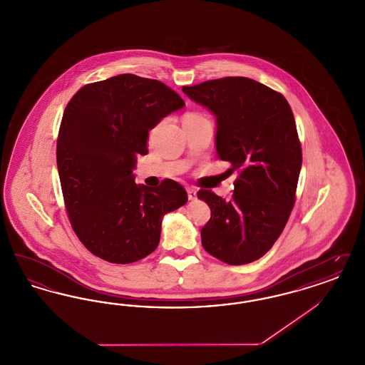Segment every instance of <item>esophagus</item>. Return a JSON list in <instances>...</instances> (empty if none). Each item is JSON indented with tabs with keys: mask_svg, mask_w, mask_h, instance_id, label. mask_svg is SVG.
I'll return each mask as SVG.
<instances>
[{
	"mask_svg": "<svg viewBox=\"0 0 365 365\" xmlns=\"http://www.w3.org/2000/svg\"><path fill=\"white\" fill-rule=\"evenodd\" d=\"M187 197H189V200H195L197 198V190L194 187H187Z\"/></svg>",
	"mask_w": 365,
	"mask_h": 365,
	"instance_id": "34e87169",
	"label": "esophagus"
}]
</instances>
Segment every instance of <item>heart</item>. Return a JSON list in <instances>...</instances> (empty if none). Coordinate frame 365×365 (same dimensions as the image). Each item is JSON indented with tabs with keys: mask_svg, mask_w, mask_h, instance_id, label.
Returning <instances> with one entry per match:
<instances>
[{
	"mask_svg": "<svg viewBox=\"0 0 365 365\" xmlns=\"http://www.w3.org/2000/svg\"><path fill=\"white\" fill-rule=\"evenodd\" d=\"M198 120H205V118L200 113H195V112L186 113L185 118H183V123L198 122Z\"/></svg>",
	"mask_w": 365,
	"mask_h": 365,
	"instance_id": "obj_1",
	"label": "heart"
}]
</instances>
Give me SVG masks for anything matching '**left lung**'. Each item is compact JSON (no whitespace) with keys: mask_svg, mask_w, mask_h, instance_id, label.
Listing matches in <instances>:
<instances>
[{"mask_svg":"<svg viewBox=\"0 0 365 365\" xmlns=\"http://www.w3.org/2000/svg\"><path fill=\"white\" fill-rule=\"evenodd\" d=\"M182 90L216 116L217 157L240 173L230 201L197 192L210 208L202 246L230 265L257 260L277 242L295 202L302 152L292 108L278 91L243 76Z\"/></svg>","mask_w":365,"mask_h":365,"instance_id":"8db88e82","label":"left lung"}]
</instances>
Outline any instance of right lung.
<instances>
[{"label": "right lung", "instance_id": "add662e5", "mask_svg": "<svg viewBox=\"0 0 365 365\" xmlns=\"http://www.w3.org/2000/svg\"><path fill=\"white\" fill-rule=\"evenodd\" d=\"M185 106L156 79L122 73L82 87L67 105L57 138V170L71 225L94 256L130 264L155 252L165 213L187 202L173 179L157 189L134 182L157 123Z\"/></svg>", "mask_w": 365, "mask_h": 365}]
</instances>
